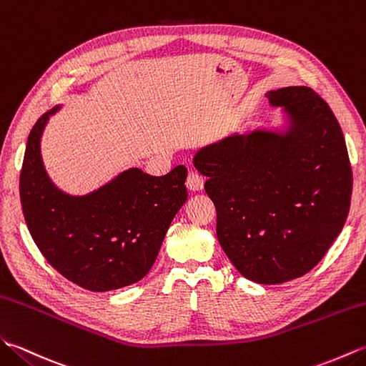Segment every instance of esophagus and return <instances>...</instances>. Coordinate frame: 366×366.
Masks as SVG:
<instances>
[{
    "label": "esophagus",
    "instance_id": "34e87169",
    "mask_svg": "<svg viewBox=\"0 0 366 366\" xmlns=\"http://www.w3.org/2000/svg\"><path fill=\"white\" fill-rule=\"evenodd\" d=\"M186 186H188L189 191H202L204 189V178H202L196 170H189L188 178H186Z\"/></svg>",
    "mask_w": 366,
    "mask_h": 366
}]
</instances>
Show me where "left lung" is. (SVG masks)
I'll return each instance as SVG.
<instances>
[{
	"label": "left lung",
	"mask_w": 366,
	"mask_h": 366,
	"mask_svg": "<svg viewBox=\"0 0 366 366\" xmlns=\"http://www.w3.org/2000/svg\"><path fill=\"white\" fill-rule=\"evenodd\" d=\"M282 132L254 129L200 149L194 166L217 213L225 255L246 279L277 285L318 264L342 232L352 170L337 117L305 86L266 94Z\"/></svg>",
	"instance_id": "obj_1"
}]
</instances>
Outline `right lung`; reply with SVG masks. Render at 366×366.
<instances>
[{
	"label": "right lung",
	"mask_w": 366,
	"mask_h": 366,
	"mask_svg": "<svg viewBox=\"0 0 366 366\" xmlns=\"http://www.w3.org/2000/svg\"><path fill=\"white\" fill-rule=\"evenodd\" d=\"M59 108L45 112L28 136L20 174L24 221L46 262L78 287H128L155 263L170 222L188 199V170L178 166L153 177L132 167L86 196L62 192L40 155L44 128Z\"/></svg>",
	"instance_id": "right-lung-1"
}]
</instances>
